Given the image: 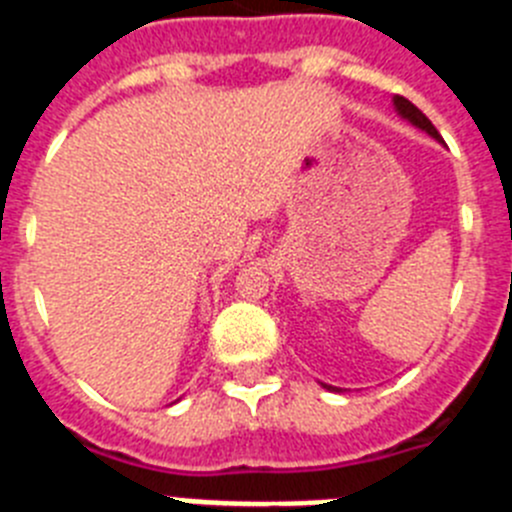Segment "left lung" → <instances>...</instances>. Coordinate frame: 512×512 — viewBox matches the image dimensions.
<instances>
[{
    "mask_svg": "<svg viewBox=\"0 0 512 512\" xmlns=\"http://www.w3.org/2000/svg\"><path fill=\"white\" fill-rule=\"evenodd\" d=\"M392 104H395V112L402 117V120L410 122L413 128L423 130V133H428L431 138H436L438 143H441V135H438V130L433 128V122L428 120V117H425L413 102H408L405 97H392ZM320 384H323V382H320ZM323 387H325V390H330V392H341L338 387H330V384H323Z\"/></svg>",
    "mask_w": 512,
    "mask_h": 512,
    "instance_id": "left-lung-1",
    "label": "left lung"
}]
</instances>
